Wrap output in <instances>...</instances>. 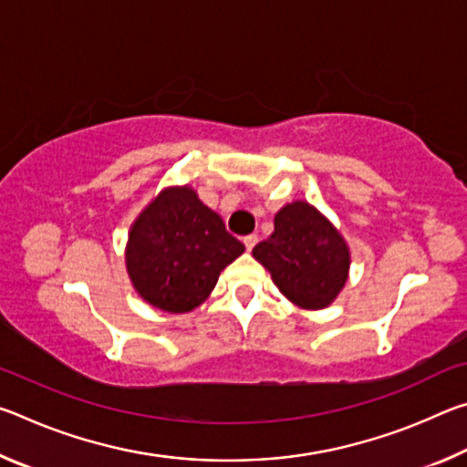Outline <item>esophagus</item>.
I'll return each mask as SVG.
<instances>
[{
  "label": "esophagus",
  "mask_w": 467,
  "mask_h": 467,
  "mask_svg": "<svg viewBox=\"0 0 467 467\" xmlns=\"http://www.w3.org/2000/svg\"><path fill=\"white\" fill-rule=\"evenodd\" d=\"M243 243H244V247H247V251H251L257 244V234H247L243 239Z\"/></svg>",
  "instance_id": "1"
}]
</instances>
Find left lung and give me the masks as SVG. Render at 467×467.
Wrapping results in <instances>:
<instances>
[{"label":"left lung","mask_w":467,"mask_h":467,"mask_svg":"<svg viewBox=\"0 0 467 467\" xmlns=\"http://www.w3.org/2000/svg\"><path fill=\"white\" fill-rule=\"evenodd\" d=\"M253 257L300 309H326L334 303L350 270L342 234L306 202L284 205L274 218V233L255 244Z\"/></svg>","instance_id":"left-lung-1"}]
</instances>
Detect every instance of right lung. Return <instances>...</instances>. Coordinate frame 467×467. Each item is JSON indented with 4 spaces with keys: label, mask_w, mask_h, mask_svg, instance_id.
<instances>
[{
    "label": "right lung",
    "mask_w": 467,
    "mask_h": 467,
    "mask_svg": "<svg viewBox=\"0 0 467 467\" xmlns=\"http://www.w3.org/2000/svg\"><path fill=\"white\" fill-rule=\"evenodd\" d=\"M244 251L192 187H169L131 224L125 265L138 295L156 309L187 313L214 290Z\"/></svg>",
    "instance_id": "1"
}]
</instances>
